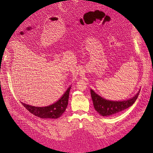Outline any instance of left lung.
Masks as SVG:
<instances>
[{
	"label": "left lung",
	"instance_id": "left-lung-1",
	"mask_svg": "<svg viewBox=\"0 0 153 153\" xmlns=\"http://www.w3.org/2000/svg\"><path fill=\"white\" fill-rule=\"evenodd\" d=\"M91 95L95 110L103 116H110L120 113L127 108L131 106L139 97V91L137 94L129 100L123 101L107 100L97 95L95 91L91 90Z\"/></svg>",
	"mask_w": 153,
	"mask_h": 153
}]
</instances>
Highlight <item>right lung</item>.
I'll use <instances>...</instances> for the list:
<instances>
[{
  "mask_svg": "<svg viewBox=\"0 0 153 153\" xmlns=\"http://www.w3.org/2000/svg\"><path fill=\"white\" fill-rule=\"evenodd\" d=\"M71 88V87L68 88L60 100L53 104L47 107H35L25 104V103L22 102L21 103L29 112L34 116L42 118V119H56V118L60 117L66 110L68 105V96H69Z\"/></svg>",
  "mask_w": 153,
  "mask_h": 153,
  "instance_id": "obj_1",
  "label": "right lung"
}]
</instances>
